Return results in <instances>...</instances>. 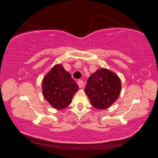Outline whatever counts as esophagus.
I'll list each match as a JSON object with an SVG mask.
<instances>
[{
  "mask_svg": "<svg viewBox=\"0 0 158 158\" xmlns=\"http://www.w3.org/2000/svg\"><path fill=\"white\" fill-rule=\"evenodd\" d=\"M77 84H78L79 88H82L83 85H84V81H83L82 80H79V81H77Z\"/></svg>",
  "mask_w": 158,
  "mask_h": 158,
  "instance_id": "34e87169",
  "label": "esophagus"
}]
</instances>
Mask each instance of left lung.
<instances>
[{
	"label": "left lung",
	"instance_id": "obj_1",
	"mask_svg": "<svg viewBox=\"0 0 158 158\" xmlns=\"http://www.w3.org/2000/svg\"><path fill=\"white\" fill-rule=\"evenodd\" d=\"M121 83L116 74L107 69H98L87 81L85 92L96 109H106L117 100Z\"/></svg>",
	"mask_w": 158,
	"mask_h": 158
}]
</instances>
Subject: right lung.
I'll list each match as a JSON object with an SVG mask.
<instances>
[{"instance_id":"1","label":"right lung","mask_w":158,"mask_h":158,"mask_svg":"<svg viewBox=\"0 0 158 158\" xmlns=\"http://www.w3.org/2000/svg\"><path fill=\"white\" fill-rule=\"evenodd\" d=\"M78 89L79 85L61 65H56L42 81L45 100L56 109H65L70 105Z\"/></svg>"}]
</instances>
